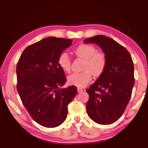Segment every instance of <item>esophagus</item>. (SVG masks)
I'll use <instances>...</instances> for the list:
<instances>
[{
  "label": "esophagus",
  "mask_w": 148,
  "mask_h": 148,
  "mask_svg": "<svg viewBox=\"0 0 148 148\" xmlns=\"http://www.w3.org/2000/svg\"><path fill=\"white\" fill-rule=\"evenodd\" d=\"M83 91H84V90H83L82 88H77V92H78L79 93L82 92H83Z\"/></svg>",
  "instance_id": "1"
}]
</instances>
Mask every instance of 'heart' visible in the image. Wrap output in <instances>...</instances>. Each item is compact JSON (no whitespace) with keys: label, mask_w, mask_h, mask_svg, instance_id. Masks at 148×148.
I'll list each match as a JSON object with an SVG mask.
<instances>
[{"label":"heart","mask_w":148,"mask_h":148,"mask_svg":"<svg viewBox=\"0 0 148 148\" xmlns=\"http://www.w3.org/2000/svg\"><path fill=\"white\" fill-rule=\"evenodd\" d=\"M79 57L85 59L83 69L84 71L74 73L67 78L68 84L78 88H84L92 80V73L95 76H99L104 71L106 64V56L102 52H97L96 48L90 44H82L74 50ZM58 64L64 72H69L71 61L69 54L64 52L58 58Z\"/></svg>","instance_id":"b5f03b06"}]
</instances>
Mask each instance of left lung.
<instances>
[{"label":"left lung","mask_w":148,"mask_h":148,"mask_svg":"<svg viewBox=\"0 0 148 148\" xmlns=\"http://www.w3.org/2000/svg\"><path fill=\"white\" fill-rule=\"evenodd\" d=\"M84 43L96 44L106 59L104 71L86 90L90 96L87 112L98 124H112L122 116L130 100L135 83L132 58L126 48L107 36L87 38Z\"/></svg>","instance_id":"1"}]
</instances>
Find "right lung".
I'll list each match as a JSON object with an SVG mask.
<instances>
[{
	"label": "right lung",
	"instance_id": "right-lung-1",
	"mask_svg": "<svg viewBox=\"0 0 148 148\" xmlns=\"http://www.w3.org/2000/svg\"><path fill=\"white\" fill-rule=\"evenodd\" d=\"M72 42L44 38L27 46L17 64V89L22 102L32 118L45 127H58L65 121L68 104L77 93L74 86L60 88L66 77L58 58Z\"/></svg>",
	"mask_w": 148,
	"mask_h": 148
}]
</instances>
